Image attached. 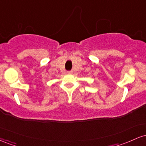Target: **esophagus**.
Returning <instances> with one entry per match:
<instances>
[{"label":"esophagus","mask_w":146,"mask_h":146,"mask_svg":"<svg viewBox=\"0 0 146 146\" xmlns=\"http://www.w3.org/2000/svg\"><path fill=\"white\" fill-rule=\"evenodd\" d=\"M67 73H68V74H71V73H73V71H67Z\"/></svg>","instance_id":"34e87169"}]
</instances>
